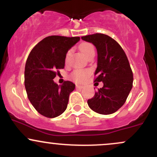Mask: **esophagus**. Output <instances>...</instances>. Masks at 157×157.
Masks as SVG:
<instances>
[{"label": "esophagus", "instance_id": "1", "mask_svg": "<svg viewBox=\"0 0 157 157\" xmlns=\"http://www.w3.org/2000/svg\"><path fill=\"white\" fill-rule=\"evenodd\" d=\"M76 88H77V89H83V88H84V86H81V85H77Z\"/></svg>", "mask_w": 157, "mask_h": 157}]
</instances>
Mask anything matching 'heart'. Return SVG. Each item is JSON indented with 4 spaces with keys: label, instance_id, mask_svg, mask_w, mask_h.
<instances>
[{
    "label": "heart",
    "instance_id": "1",
    "mask_svg": "<svg viewBox=\"0 0 157 157\" xmlns=\"http://www.w3.org/2000/svg\"><path fill=\"white\" fill-rule=\"evenodd\" d=\"M80 50L86 57H88L90 54L94 52V48L93 45L89 44V43H82V44H81L80 45ZM69 54L70 52H68L67 55H66V59L68 58ZM90 73L91 72H90L89 70L76 69L71 74V78L74 80L77 81V82H82L89 76Z\"/></svg>",
    "mask_w": 157,
    "mask_h": 157
}]
</instances>
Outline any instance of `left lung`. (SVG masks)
Listing matches in <instances>:
<instances>
[{"mask_svg": "<svg viewBox=\"0 0 157 157\" xmlns=\"http://www.w3.org/2000/svg\"><path fill=\"white\" fill-rule=\"evenodd\" d=\"M81 38L96 47L97 67L94 81L103 82V87L88 100V105L100 114L116 112L124 105L133 86V73L127 56L115 40L104 34Z\"/></svg>", "mask_w": 157, "mask_h": 157, "instance_id": "left-lung-1", "label": "left lung"}]
</instances>
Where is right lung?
Here are the masks:
<instances>
[{"mask_svg": "<svg viewBox=\"0 0 157 157\" xmlns=\"http://www.w3.org/2000/svg\"><path fill=\"white\" fill-rule=\"evenodd\" d=\"M79 40L80 37L48 36L36 45L27 58L24 72L27 96L43 116L57 117L67 108L69 94L75 85L65 81L58 86L53 79L56 70L64 68L68 50Z\"/></svg>", "mask_w": 157, "mask_h": 157, "instance_id": "add662e5", "label": "right lung"}]
</instances>
